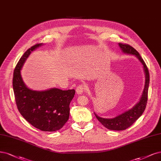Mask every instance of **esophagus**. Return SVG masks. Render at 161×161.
Listing matches in <instances>:
<instances>
[{
  "mask_svg": "<svg viewBox=\"0 0 161 161\" xmlns=\"http://www.w3.org/2000/svg\"><path fill=\"white\" fill-rule=\"evenodd\" d=\"M85 87L83 85H80L76 88V93L79 94V95H82V94L85 92Z\"/></svg>",
  "mask_w": 161,
  "mask_h": 161,
  "instance_id": "34e87169",
  "label": "esophagus"
}]
</instances>
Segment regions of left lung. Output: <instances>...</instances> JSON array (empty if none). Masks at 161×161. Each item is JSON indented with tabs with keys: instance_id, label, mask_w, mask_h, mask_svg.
I'll return each mask as SVG.
<instances>
[{
	"instance_id": "obj_1",
	"label": "left lung",
	"mask_w": 161,
	"mask_h": 161,
	"mask_svg": "<svg viewBox=\"0 0 161 161\" xmlns=\"http://www.w3.org/2000/svg\"><path fill=\"white\" fill-rule=\"evenodd\" d=\"M119 45L122 51L124 53L135 55V56L139 59V60L143 65L144 70H145V72L146 82L145 88H144L142 95L140 101L130 110L119 115L118 116H116V117L113 119L101 118L99 117V116H97L96 114H95L98 120L104 127H106L108 129L113 130H123L126 129L133 124L142 114L143 112L145 111V110L146 108V106L147 104L148 85L149 81H150V75H149L148 69L139 53H138L133 47L128 45V44H123L120 42L119 43Z\"/></svg>"
}]
</instances>
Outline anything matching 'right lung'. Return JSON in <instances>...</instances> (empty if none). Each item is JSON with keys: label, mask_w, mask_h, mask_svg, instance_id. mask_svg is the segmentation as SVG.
<instances>
[{"label": "right lung", "mask_w": 161, "mask_h": 161, "mask_svg": "<svg viewBox=\"0 0 161 161\" xmlns=\"http://www.w3.org/2000/svg\"><path fill=\"white\" fill-rule=\"evenodd\" d=\"M41 45L36 44L21 57L14 70L13 86L16 106L21 115L35 128L53 132L63 128L69 120V105L75 91L51 88L45 91H35L25 86L20 69L31 53Z\"/></svg>", "instance_id": "add662e5"}]
</instances>
